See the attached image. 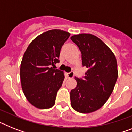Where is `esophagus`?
I'll return each mask as SVG.
<instances>
[{"label": "esophagus", "mask_w": 132, "mask_h": 132, "mask_svg": "<svg viewBox=\"0 0 132 132\" xmlns=\"http://www.w3.org/2000/svg\"><path fill=\"white\" fill-rule=\"evenodd\" d=\"M74 76H75V73L74 71H73L67 73V77H68V78H71H71L74 77Z\"/></svg>", "instance_id": "obj_1"}]
</instances>
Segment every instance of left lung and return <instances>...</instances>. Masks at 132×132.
<instances>
[{
	"mask_svg": "<svg viewBox=\"0 0 132 132\" xmlns=\"http://www.w3.org/2000/svg\"><path fill=\"white\" fill-rule=\"evenodd\" d=\"M71 39L81 52L82 65L88 68L82 78L75 77L77 85L70 93L71 104L80 113L96 111L111 95L118 79L116 57L96 36L80 34Z\"/></svg>",
	"mask_w": 132,
	"mask_h": 132,
	"instance_id": "8db88e82",
	"label": "left lung"
}]
</instances>
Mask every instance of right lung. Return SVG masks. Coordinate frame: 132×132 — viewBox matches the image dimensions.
I'll list each match as a JSON object with an SVG mask.
<instances>
[{
    "mask_svg": "<svg viewBox=\"0 0 132 132\" xmlns=\"http://www.w3.org/2000/svg\"><path fill=\"white\" fill-rule=\"evenodd\" d=\"M70 34L51 30L37 36L26 50L20 65L21 85L27 100L34 106L47 109L55 103L62 86L63 72L54 69L61 49Z\"/></svg>",
    "mask_w": 132,
    "mask_h": 132,
    "instance_id": "1",
    "label": "right lung"
}]
</instances>
